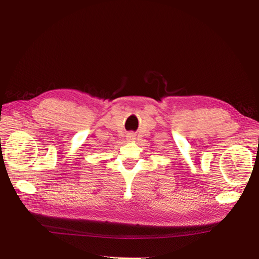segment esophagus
<instances>
[{
    "mask_svg": "<svg viewBox=\"0 0 259 259\" xmlns=\"http://www.w3.org/2000/svg\"><path fill=\"white\" fill-rule=\"evenodd\" d=\"M135 138H134V135H133V133H129L128 135H127V140H129V141H133Z\"/></svg>",
    "mask_w": 259,
    "mask_h": 259,
    "instance_id": "1",
    "label": "esophagus"
}]
</instances>
